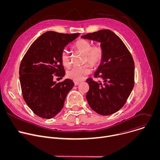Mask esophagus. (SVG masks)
I'll return each mask as SVG.
<instances>
[{"label":"esophagus","mask_w":160,"mask_h":160,"mask_svg":"<svg viewBox=\"0 0 160 160\" xmlns=\"http://www.w3.org/2000/svg\"><path fill=\"white\" fill-rule=\"evenodd\" d=\"M79 82H76V81H74V83H75V85H77L79 84Z\"/></svg>","instance_id":"34e87169"}]
</instances>
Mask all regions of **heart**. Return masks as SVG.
Returning a JSON list of instances; mask_svg holds the SVG:
<instances>
[{"mask_svg": "<svg viewBox=\"0 0 160 160\" xmlns=\"http://www.w3.org/2000/svg\"><path fill=\"white\" fill-rule=\"evenodd\" d=\"M73 48L76 51L83 54V63H88L92 67H96L99 65L103 59L104 51L100 45H92L88 40L79 39L74 43ZM60 59L64 66H70V56L67 51L64 49L61 51ZM89 65L88 64H85L81 66L72 68L71 70L68 71L66 74L67 77L76 82L83 80L91 72Z\"/></svg>", "mask_w": 160, "mask_h": 160, "instance_id": "b5f03b06", "label": "heart"}]
</instances>
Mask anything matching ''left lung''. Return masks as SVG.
Wrapping results in <instances>:
<instances>
[{
  "instance_id": "obj_1",
  "label": "left lung",
  "mask_w": 160,
  "mask_h": 160,
  "mask_svg": "<svg viewBox=\"0 0 160 160\" xmlns=\"http://www.w3.org/2000/svg\"><path fill=\"white\" fill-rule=\"evenodd\" d=\"M101 42L104 56L94 73L96 82L88 78L86 98L90 108L107 116L120 110L126 103L134 86L135 66L132 56L121 38L109 30H101L82 36Z\"/></svg>"
}]
</instances>
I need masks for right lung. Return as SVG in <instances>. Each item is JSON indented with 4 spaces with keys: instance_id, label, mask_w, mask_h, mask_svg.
<instances>
[{
    "instance_id": "add662e5",
    "label": "right lung",
    "mask_w": 160,
    "mask_h": 160,
    "mask_svg": "<svg viewBox=\"0 0 160 160\" xmlns=\"http://www.w3.org/2000/svg\"><path fill=\"white\" fill-rule=\"evenodd\" d=\"M79 35L45 32L35 40L22 58L19 71L22 98L38 117H54L62 109L68 93L74 86L70 79L56 83L53 77L64 76L61 52Z\"/></svg>"
}]
</instances>
